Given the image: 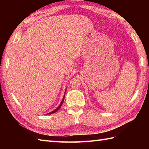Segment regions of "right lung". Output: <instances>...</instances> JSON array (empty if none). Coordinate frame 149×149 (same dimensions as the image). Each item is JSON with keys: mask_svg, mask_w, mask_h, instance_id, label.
I'll return each mask as SVG.
<instances>
[{"mask_svg": "<svg viewBox=\"0 0 149 149\" xmlns=\"http://www.w3.org/2000/svg\"><path fill=\"white\" fill-rule=\"evenodd\" d=\"M66 92V91H65ZM65 97V96H64ZM63 101H64V97H63V100H62V101H61V102L60 103V106H58L57 108H56V109H55V110H54L53 111H52V112H49V113H48V114H53V113H55V112H56L58 109H60V107L61 106V105H62V104H63Z\"/></svg>", "mask_w": 149, "mask_h": 149, "instance_id": "obj_1", "label": "right lung"}]
</instances>
